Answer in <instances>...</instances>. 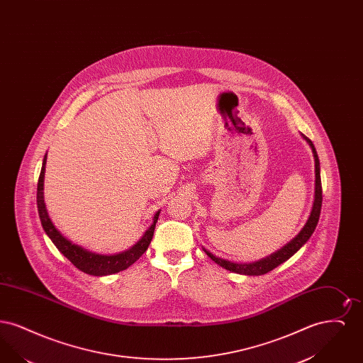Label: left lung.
I'll list each match as a JSON object with an SVG mask.
<instances>
[{
    "label": "left lung",
    "mask_w": 363,
    "mask_h": 363,
    "mask_svg": "<svg viewBox=\"0 0 363 363\" xmlns=\"http://www.w3.org/2000/svg\"><path fill=\"white\" fill-rule=\"evenodd\" d=\"M303 136V135H302ZM303 138L309 143L313 156H314V167H315V186H314V203L311 208V216L306 222V225H303V228L301 230V233L294 238L293 241L289 242L287 245H284L280 250L275 252L274 255L265 257V259H259L256 262H250V264H237V262H231L227 259H219L216 256H213L212 253H209L208 250L204 249V252L207 253L208 257L213 259L218 265L223 267L227 271L231 272H237L242 275H249V277H259L264 274H268L269 271H272L274 268L279 267L281 262L287 261L293 255H295L306 242L311 238V234L315 230V225L318 223L320 219V212H321V204H323V188H321V177H320V160L317 151L311 143V140L308 138Z\"/></svg>",
    "instance_id": "1"
}]
</instances>
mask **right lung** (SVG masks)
I'll return each mask as SVG.
<instances>
[{
    "mask_svg": "<svg viewBox=\"0 0 363 363\" xmlns=\"http://www.w3.org/2000/svg\"><path fill=\"white\" fill-rule=\"evenodd\" d=\"M48 155V154H46ZM46 155L43 157L42 163V170L39 174L38 179V189H36V204H38V213L42 227L45 233L49 235L52 243L57 246V249L69 259L70 262L80 269L82 272L94 275V277H106V275H113L120 271H123L129 268L133 262H136L144 252L148 249L151 240L154 237L155 231L156 222L159 218L160 211H157L154 216V222L150 225V228L144 233L141 240H138L136 245H133L130 249L113 255V256H104V255H98L86 250L84 247L72 243L69 240H67L57 228L52 225V219L49 218L48 209L45 206V199H43V179H45V167H46Z\"/></svg>",
    "mask_w": 363,
    "mask_h": 363,
    "instance_id": "right-lung-1",
    "label": "right lung"
}]
</instances>
